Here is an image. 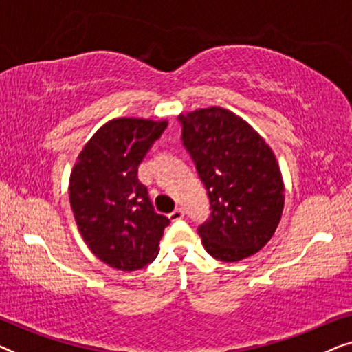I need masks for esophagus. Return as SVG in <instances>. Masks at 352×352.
Returning a JSON list of instances; mask_svg holds the SVG:
<instances>
[{
    "label": "esophagus",
    "mask_w": 352,
    "mask_h": 352,
    "mask_svg": "<svg viewBox=\"0 0 352 352\" xmlns=\"http://www.w3.org/2000/svg\"><path fill=\"white\" fill-rule=\"evenodd\" d=\"M168 218H170L171 221H181L182 218H184V211H182L181 208H176L175 211H171V213L168 214Z\"/></svg>",
    "instance_id": "1"
}]
</instances>
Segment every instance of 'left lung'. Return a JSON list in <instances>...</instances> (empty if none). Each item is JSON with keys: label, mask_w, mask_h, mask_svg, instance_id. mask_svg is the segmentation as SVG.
Instances as JSON below:
<instances>
[{"label": "left lung", "mask_w": 352, "mask_h": 352, "mask_svg": "<svg viewBox=\"0 0 352 352\" xmlns=\"http://www.w3.org/2000/svg\"><path fill=\"white\" fill-rule=\"evenodd\" d=\"M179 122L210 197L211 216L199 228L205 250L226 263L258 253L276 232L285 201L272 148L228 109L194 110Z\"/></svg>", "instance_id": "1"}]
</instances>
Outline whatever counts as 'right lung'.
I'll return each instance as SVG.
<instances>
[{
  "mask_svg": "<svg viewBox=\"0 0 352 352\" xmlns=\"http://www.w3.org/2000/svg\"><path fill=\"white\" fill-rule=\"evenodd\" d=\"M166 120L113 118L86 142L72 170L69 195L88 248L117 271H138L158 254L170 219L158 214L138 166Z\"/></svg>",
  "mask_w": 352,
  "mask_h": 352,
  "instance_id": "obj_1",
  "label": "right lung"
}]
</instances>
